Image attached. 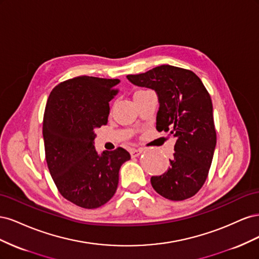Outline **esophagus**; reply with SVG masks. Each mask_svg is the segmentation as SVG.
<instances>
[{"label": "esophagus", "instance_id": "34e87169", "mask_svg": "<svg viewBox=\"0 0 259 259\" xmlns=\"http://www.w3.org/2000/svg\"><path fill=\"white\" fill-rule=\"evenodd\" d=\"M144 151L143 148H138V149H132L131 150V155L132 158H136V156H138L140 153H142Z\"/></svg>", "mask_w": 259, "mask_h": 259}]
</instances>
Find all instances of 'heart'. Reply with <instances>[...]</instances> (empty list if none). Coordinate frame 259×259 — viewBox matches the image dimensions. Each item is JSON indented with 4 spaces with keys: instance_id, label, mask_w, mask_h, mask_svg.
<instances>
[{
    "instance_id": "b5f03b06",
    "label": "heart",
    "mask_w": 259,
    "mask_h": 259,
    "mask_svg": "<svg viewBox=\"0 0 259 259\" xmlns=\"http://www.w3.org/2000/svg\"><path fill=\"white\" fill-rule=\"evenodd\" d=\"M138 92H140V91H138Z\"/></svg>"
}]
</instances>
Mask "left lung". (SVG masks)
<instances>
[{"instance_id": "left-lung-1", "label": "left lung", "mask_w": 259, "mask_h": 259, "mask_svg": "<svg viewBox=\"0 0 259 259\" xmlns=\"http://www.w3.org/2000/svg\"><path fill=\"white\" fill-rule=\"evenodd\" d=\"M126 77L155 91L160 104L156 130L176 139L168 169L150 179L153 189L171 201L193 197L205 183L216 147L213 105L205 86L190 70L169 65Z\"/></svg>"}]
</instances>
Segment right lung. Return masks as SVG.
<instances>
[{"label": "right lung", "mask_w": 259, "mask_h": 259, "mask_svg": "<svg viewBox=\"0 0 259 259\" xmlns=\"http://www.w3.org/2000/svg\"><path fill=\"white\" fill-rule=\"evenodd\" d=\"M119 79L77 76L55 86L43 119L45 158L60 194L83 208H97L110 200L122 164L131 159L123 148L98 154L95 130L106 125L109 101Z\"/></svg>", "instance_id": "obj_1"}]
</instances>
